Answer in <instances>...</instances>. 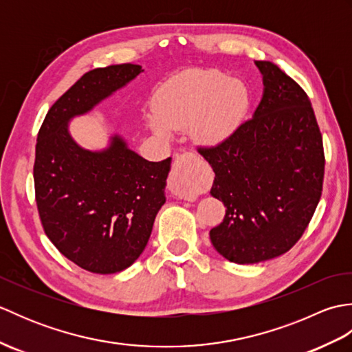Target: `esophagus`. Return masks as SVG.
Instances as JSON below:
<instances>
[{"mask_svg": "<svg viewBox=\"0 0 352 352\" xmlns=\"http://www.w3.org/2000/svg\"><path fill=\"white\" fill-rule=\"evenodd\" d=\"M169 188L177 197L184 199H195L198 195V184L195 172L188 155L177 157L169 177Z\"/></svg>", "mask_w": 352, "mask_h": 352, "instance_id": "34e87169", "label": "esophagus"}]
</instances>
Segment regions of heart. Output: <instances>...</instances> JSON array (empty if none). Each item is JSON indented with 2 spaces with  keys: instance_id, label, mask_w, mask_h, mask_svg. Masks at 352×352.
<instances>
[{
  "instance_id": "obj_1",
  "label": "heart",
  "mask_w": 352,
  "mask_h": 352,
  "mask_svg": "<svg viewBox=\"0 0 352 352\" xmlns=\"http://www.w3.org/2000/svg\"><path fill=\"white\" fill-rule=\"evenodd\" d=\"M155 113L146 118L157 136L190 129L199 146L221 145L242 124L250 96L241 81L223 72L189 69L164 83L155 94Z\"/></svg>"
}]
</instances>
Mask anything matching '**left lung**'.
<instances>
[{"instance_id":"8db88e82","label":"left lung","mask_w":352,"mask_h":352,"mask_svg":"<svg viewBox=\"0 0 352 352\" xmlns=\"http://www.w3.org/2000/svg\"><path fill=\"white\" fill-rule=\"evenodd\" d=\"M263 95L250 121L214 148H201L226 216L210 230L222 257L252 265L287 252L307 228L324 182L322 136L300 85L256 60Z\"/></svg>"}]
</instances>
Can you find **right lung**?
<instances>
[{"label": "right lung", "instance_id": "obj_1", "mask_svg": "<svg viewBox=\"0 0 352 352\" xmlns=\"http://www.w3.org/2000/svg\"><path fill=\"white\" fill-rule=\"evenodd\" d=\"M142 72L124 63L86 72L48 110L37 134L36 203L45 233L66 258L95 274H115L144 252L166 203L172 159L148 162L111 133L107 146L86 149L69 130Z\"/></svg>", "mask_w": 352, "mask_h": 352}]
</instances>
